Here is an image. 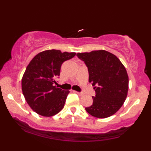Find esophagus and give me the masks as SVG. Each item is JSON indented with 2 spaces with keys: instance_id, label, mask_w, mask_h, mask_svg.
Listing matches in <instances>:
<instances>
[{
  "instance_id": "obj_1",
  "label": "esophagus",
  "mask_w": 151,
  "mask_h": 151,
  "mask_svg": "<svg viewBox=\"0 0 151 151\" xmlns=\"http://www.w3.org/2000/svg\"><path fill=\"white\" fill-rule=\"evenodd\" d=\"M74 93H77L78 95H79V96H82L83 95H84V93H83L82 92H78V91H74Z\"/></svg>"
}]
</instances>
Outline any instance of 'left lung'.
<instances>
[{"instance_id":"8db88e82","label":"left lung","mask_w":151,"mask_h":151,"mask_svg":"<svg viewBox=\"0 0 151 151\" xmlns=\"http://www.w3.org/2000/svg\"><path fill=\"white\" fill-rule=\"evenodd\" d=\"M89 71V81L95 89L93 104L86 107L93 116L104 119L112 116L122 106L127 96L129 77L119 59L105 50L77 53Z\"/></svg>"}]
</instances>
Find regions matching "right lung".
<instances>
[{
  "label": "right lung",
  "instance_id": "1",
  "mask_svg": "<svg viewBox=\"0 0 151 151\" xmlns=\"http://www.w3.org/2000/svg\"><path fill=\"white\" fill-rule=\"evenodd\" d=\"M75 52H62L49 50L34 57L22 79V91L30 108L42 116H52L63 109L70 91L54 86L60 75L65 61L75 56Z\"/></svg>",
  "mask_w": 151,
  "mask_h": 151
}]
</instances>
